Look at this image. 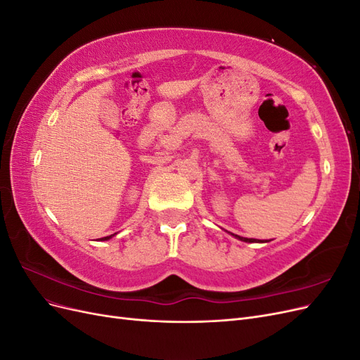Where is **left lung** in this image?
Masks as SVG:
<instances>
[{
    "instance_id": "left-lung-1",
    "label": "left lung",
    "mask_w": 360,
    "mask_h": 360,
    "mask_svg": "<svg viewBox=\"0 0 360 360\" xmlns=\"http://www.w3.org/2000/svg\"><path fill=\"white\" fill-rule=\"evenodd\" d=\"M231 236H233V237H236L237 240H242V242H246V243H267V242H270V240H258V238H248V237H240V236L233 234V233H231Z\"/></svg>"
}]
</instances>
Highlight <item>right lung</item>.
<instances>
[{"label": "right lung", "instance_id": "right-lung-1", "mask_svg": "<svg viewBox=\"0 0 360 360\" xmlns=\"http://www.w3.org/2000/svg\"><path fill=\"white\" fill-rule=\"evenodd\" d=\"M115 234H117V233H114V234H111V236H106V237H102V238H101V242H102V240H110V238H112V237H114Z\"/></svg>", "mask_w": 360, "mask_h": 360}]
</instances>
